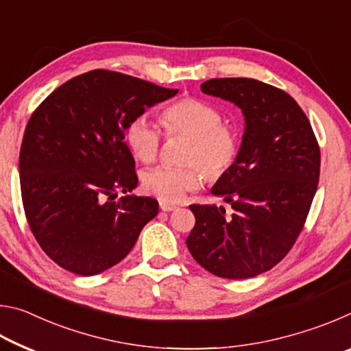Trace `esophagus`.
<instances>
[{
  "label": "esophagus",
  "mask_w": 351,
  "mask_h": 351,
  "mask_svg": "<svg viewBox=\"0 0 351 351\" xmlns=\"http://www.w3.org/2000/svg\"><path fill=\"white\" fill-rule=\"evenodd\" d=\"M159 207H161V210H164V212H171V210H175L176 209V206L175 204H170V203H159Z\"/></svg>",
  "instance_id": "1"
}]
</instances>
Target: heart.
<instances>
[{
    "label": "heart",
    "instance_id": "obj_1",
    "mask_svg": "<svg viewBox=\"0 0 351 351\" xmlns=\"http://www.w3.org/2000/svg\"><path fill=\"white\" fill-rule=\"evenodd\" d=\"M223 111L207 100L181 99L161 112L167 138H184L186 167H156L147 171L142 186L147 193L167 203H176L190 190L199 187L203 173L217 181L232 169L240 153V138L234 127L223 122ZM130 150L139 161H156L162 147V134L156 125L141 116L125 130Z\"/></svg>",
    "mask_w": 351,
    "mask_h": 351
}]
</instances>
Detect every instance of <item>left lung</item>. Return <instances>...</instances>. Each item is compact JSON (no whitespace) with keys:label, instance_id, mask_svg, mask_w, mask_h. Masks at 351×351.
I'll list each match as a JSON object with an SVG mask.
<instances>
[{"label":"left lung","instance_id":"obj_1","mask_svg":"<svg viewBox=\"0 0 351 351\" xmlns=\"http://www.w3.org/2000/svg\"><path fill=\"white\" fill-rule=\"evenodd\" d=\"M201 91L240 106L245 134L239 158L212 193L232 207L189 206L195 226L192 257L223 278L255 277L282 261L304 229L316 193L320 148L304 110L255 79H212Z\"/></svg>","mask_w":351,"mask_h":351}]
</instances>
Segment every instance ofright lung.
Here are the masks:
<instances>
[{"label": "right lung", "mask_w": 351, "mask_h": 351, "mask_svg": "<svg viewBox=\"0 0 351 351\" xmlns=\"http://www.w3.org/2000/svg\"><path fill=\"white\" fill-rule=\"evenodd\" d=\"M169 90L116 71L94 69L52 91L29 119L20 150L26 219L51 260L79 276H96L127 257L158 215L138 186L125 130ZM122 191L124 197L115 199Z\"/></svg>", "instance_id": "1"}]
</instances>
